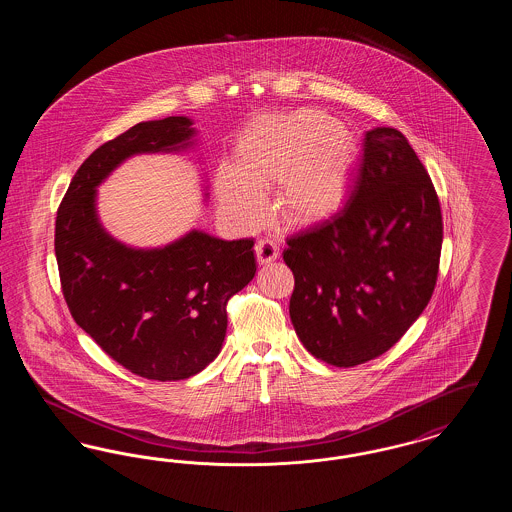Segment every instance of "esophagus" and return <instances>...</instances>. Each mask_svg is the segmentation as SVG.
<instances>
[{
    "mask_svg": "<svg viewBox=\"0 0 512 512\" xmlns=\"http://www.w3.org/2000/svg\"><path fill=\"white\" fill-rule=\"evenodd\" d=\"M255 255H257L259 265H268V263L276 261V257L280 255V247L274 244L272 240L265 238V240H259L255 244Z\"/></svg>",
    "mask_w": 512,
    "mask_h": 512,
    "instance_id": "1",
    "label": "esophagus"
}]
</instances>
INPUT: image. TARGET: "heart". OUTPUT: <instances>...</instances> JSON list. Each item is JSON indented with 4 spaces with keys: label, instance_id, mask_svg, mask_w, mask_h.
<instances>
[{
    "label": "heart",
    "instance_id": "heart-1",
    "mask_svg": "<svg viewBox=\"0 0 512 512\" xmlns=\"http://www.w3.org/2000/svg\"><path fill=\"white\" fill-rule=\"evenodd\" d=\"M357 142L349 128L318 109H297L255 122L236 149L234 167L220 165L215 190L222 215L240 228L265 217L263 192L288 226L303 228L338 213L351 192Z\"/></svg>",
    "mask_w": 512,
    "mask_h": 512
}]
</instances>
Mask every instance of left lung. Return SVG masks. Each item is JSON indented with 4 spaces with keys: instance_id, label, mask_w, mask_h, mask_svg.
<instances>
[{
    "instance_id": "8db88e82",
    "label": "left lung",
    "mask_w": 512,
    "mask_h": 512,
    "mask_svg": "<svg viewBox=\"0 0 512 512\" xmlns=\"http://www.w3.org/2000/svg\"><path fill=\"white\" fill-rule=\"evenodd\" d=\"M441 242L438 195L413 147L395 128L368 130L345 207L284 249L297 338L328 365L380 357L426 309Z\"/></svg>"
}]
</instances>
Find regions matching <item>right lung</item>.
<instances>
[{
	"instance_id": "right-lung-1",
	"label": "right lung",
	"mask_w": 512,
	"mask_h": 512,
	"mask_svg": "<svg viewBox=\"0 0 512 512\" xmlns=\"http://www.w3.org/2000/svg\"><path fill=\"white\" fill-rule=\"evenodd\" d=\"M195 136L188 117L132 126L80 165L55 220L61 288L76 324L147 380H186L213 363L226 303L257 270L251 238L228 242L194 228L171 244L132 247L99 220L98 188L111 172L134 155L194 149Z\"/></svg>"
}]
</instances>
